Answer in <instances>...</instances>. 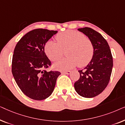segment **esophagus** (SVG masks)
Returning <instances> with one entry per match:
<instances>
[{
  "label": "esophagus",
  "instance_id": "esophagus-1",
  "mask_svg": "<svg viewBox=\"0 0 125 125\" xmlns=\"http://www.w3.org/2000/svg\"><path fill=\"white\" fill-rule=\"evenodd\" d=\"M71 73V71H66V72H62V74H70Z\"/></svg>",
  "mask_w": 125,
  "mask_h": 125
}]
</instances>
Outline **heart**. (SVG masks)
I'll use <instances>...</instances> for the list:
<instances>
[{"label": "heart", "instance_id": "heart-1", "mask_svg": "<svg viewBox=\"0 0 125 125\" xmlns=\"http://www.w3.org/2000/svg\"><path fill=\"white\" fill-rule=\"evenodd\" d=\"M57 41L49 40L45 44L44 51L48 57L52 61H56L62 57L66 51L65 59L57 61L53 67L60 71H68L78 65L83 67L92 60L94 55V47L89 39L76 31L68 30L57 34Z\"/></svg>", "mask_w": 125, "mask_h": 125}]
</instances>
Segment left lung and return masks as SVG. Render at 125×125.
<instances>
[{"mask_svg":"<svg viewBox=\"0 0 125 125\" xmlns=\"http://www.w3.org/2000/svg\"><path fill=\"white\" fill-rule=\"evenodd\" d=\"M78 30L91 41L94 55L88 65L78 71L80 77L74 86L80 95L92 98L102 93L108 85L113 65L112 54L108 43L100 33L89 27Z\"/></svg>","mask_w":125,"mask_h":125,"instance_id":"1","label":"left lung"}]
</instances>
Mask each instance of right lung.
Returning a JSON list of instances; mask_svg holds the SVG:
<instances>
[{
	"instance_id": "obj_1",
	"label": "right lung",
	"mask_w": 125,
	"mask_h": 125,
	"mask_svg": "<svg viewBox=\"0 0 125 125\" xmlns=\"http://www.w3.org/2000/svg\"><path fill=\"white\" fill-rule=\"evenodd\" d=\"M57 31L35 29L25 34L15 48L12 73L17 85L29 98L43 100L53 91L61 73L45 71L51 62L44 52L45 43Z\"/></svg>"
}]
</instances>
